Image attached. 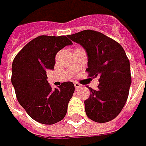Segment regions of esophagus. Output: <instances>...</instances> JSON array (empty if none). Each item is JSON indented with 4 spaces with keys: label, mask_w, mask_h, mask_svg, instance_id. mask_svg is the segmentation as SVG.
Listing matches in <instances>:
<instances>
[{
    "label": "esophagus",
    "mask_w": 146,
    "mask_h": 146,
    "mask_svg": "<svg viewBox=\"0 0 146 146\" xmlns=\"http://www.w3.org/2000/svg\"><path fill=\"white\" fill-rule=\"evenodd\" d=\"M74 85H75L76 89H78V88H80L81 87V84H79V83H77V82H75V83H74Z\"/></svg>",
    "instance_id": "1"
}]
</instances>
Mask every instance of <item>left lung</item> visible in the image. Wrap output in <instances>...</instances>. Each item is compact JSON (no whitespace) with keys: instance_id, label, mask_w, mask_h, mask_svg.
Wrapping results in <instances>:
<instances>
[{"instance_id":"obj_1","label":"left lung","mask_w":146,"mask_h":146,"mask_svg":"<svg viewBox=\"0 0 146 146\" xmlns=\"http://www.w3.org/2000/svg\"><path fill=\"white\" fill-rule=\"evenodd\" d=\"M68 37L86 50L88 76L99 77L98 89L88 88L91 93L84 101L86 115L98 123L111 121L123 108L132 83L130 62L124 49L113 39L93 30Z\"/></svg>"}]
</instances>
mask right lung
Returning <instances> with one entry per match:
<instances>
[{"mask_svg": "<svg viewBox=\"0 0 146 146\" xmlns=\"http://www.w3.org/2000/svg\"><path fill=\"white\" fill-rule=\"evenodd\" d=\"M72 42L65 36H40L27 43L12 64L11 82L16 98L28 115L38 123L53 124L63 119L75 92L72 82L52 89L47 70H53L55 56Z\"/></svg>", "mask_w": 146, "mask_h": 146, "instance_id": "obj_1", "label": "right lung"}]
</instances>
